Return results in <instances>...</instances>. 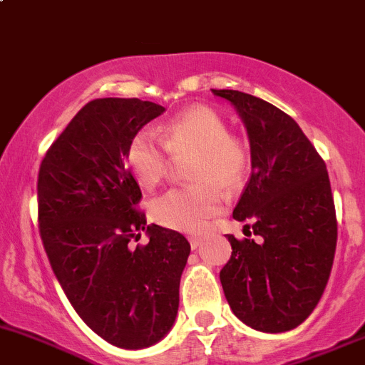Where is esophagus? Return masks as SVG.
<instances>
[{"mask_svg": "<svg viewBox=\"0 0 365 365\" xmlns=\"http://www.w3.org/2000/svg\"><path fill=\"white\" fill-rule=\"evenodd\" d=\"M202 244V239L200 237H190V246H191V250H197L198 246H200Z\"/></svg>", "mask_w": 365, "mask_h": 365, "instance_id": "esophagus-1", "label": "esophagus"}]
</instances>
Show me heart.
Returning a JSON list of instances; mask_svg holds the SVG:
<instances>
[{
    "label": "heart",
    "instance_id": "heart-1",
    "mask_svg": "<svg viewBox=\"0 0 365 365\" xmlns=\"http://www.w3.org/2000/svg\"><path fill=\"white\" fill-rule=\"evenodd\" d=\"M228 125L216 110L197 105L175 115L161 131V142L149 133L131 138L126 161L131 174L145 190H153L165 179L172 158H193L187 165V179L197 184L175 187L151 204V217L158 225L184 234H200L210 217L221 212L223 190H237L250 172V149L228 133ZM165 149L163 150V148Z\"/></svg>",
    "mask_w": 365,
    "mask_h": 365
}]
</instances>
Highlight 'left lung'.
<instances>
[{"instance_id":"1","label":"left lung","mask_w":365,"mask_h":365,"mask_svg":"<svg viewBox=\"0 0 365 365\" xmlns=\"http://www.w3.org/2000/svg\"><path fill=\"white\" fill-rule=\"evenodd\" d=\"M246 126L251 178L234 209L258 240H237L221 269L225 297L240 322L260 332L295 329L317 304L332 269L337 221L325 161L294 119L269 101L212 89ZM250 230V225H246Z\"/></svg>"}]
</instances>
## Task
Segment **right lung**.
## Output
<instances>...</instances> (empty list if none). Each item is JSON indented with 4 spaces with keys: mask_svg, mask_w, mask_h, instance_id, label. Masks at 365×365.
I'll return each instance as SVG.
<instances>
[{
    "mask_svg": "<svg viewBox=\"0 0 365 365\" xmlns=\"http://www.w3.org/2000/svg\"><path fill=\"white\" fill-rule=\"evenodd\" d=\"M165 112L138 98H100L77 112L38 172V225L52 270L86 325L125 350L170 332L190 257L182 234L148 225L126 168L131 138ZM145 231L150 242H129Z\"/></svg>",
    "mask_w": 365,
    "mask_h": 365,
    "instance_id": "add662e5",
    "label": "right lung"
}]
</instances>
